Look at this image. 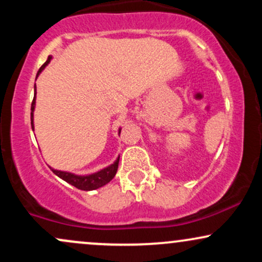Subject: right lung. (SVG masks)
<instances>
[{
    "instance_id": "1",
    "label": "right lung",
    "mask_w": 262,
    "mask_h": 262,
    "mask_svg": "<svg viewBox=\"0 0 262 262\" xmlns=\"http://www.w3.org/2000/svg\"><path fill=\"white\" fill-rule=\"evenodd\" d=\"M52 60V56H48V60L41 65V68L39 69L37 76L39 74L43 71V69L49 64V61ZM34 98H33L32 102V107H31V124H32V129H34V124H33V112H34V106H35V95H37V87L34 85ZM119 134H121V129H119ZM118 162H119V158L117 159L116 161L113 162L112 165L106 167V169L98 171V172L92 173V175H87V176H79V175H74L71 172H65V171H59V170H53V172L55 173L56 176H59L60 179H62L64 181H66L70 185L75 186L76 188L82 189V191H92V189L100 188L102 186H104L106 183H108L111 180L113 179L114 175H116L117 170H118Z\"/></svg>"
}]
</instances>
